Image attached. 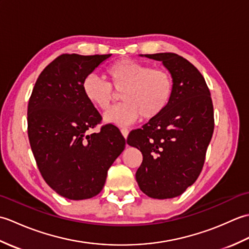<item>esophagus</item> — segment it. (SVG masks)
<instances>
[{
    "mask_svg": "<svg viewBox=\"0 0 249 249\" xmlns=\"http://www.w3.org/2000/svg\"><path fill=\"white\" fill-rule=\"evenodd\" d=\"M121 133H122V135L124 136V138L126 139V138H127V136H128L129 130H128L127 128H122V129H121Z\"/></svg>",
    "mask_w": 249,
    "mask_h": 249,
    "instance_id": "34e87169",
    "label": "esophagus"
}]
</instances>
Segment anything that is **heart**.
<instances>
[{"label": "heart", "mask_w": 249, "mask_h": 249, "mask_svg": "<svg viewBox=\"0 0 249 249\" xmlns=\"http://www.w3.org/2000/svg\"><path fill=\"white\" fill-rule=\"evenodd\" d=\"M110 82L96 75H89L82 83L84 96L95 107L107 110L121 94L123 103L105 114V120L118 125H129L142 115L152 120L165 110L173 95L174 82L171 73L163 68L131 59H122L107 68Z\"/></svg>", "instance_id": "b5f03b06"}]
</instances>
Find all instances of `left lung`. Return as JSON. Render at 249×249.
Here are the masks:
<instances>
[{"mask_svg":"<svg viewBox=\"0 0 249 249\" xmlns=\"http://www.w3.org/2000/svg\"><path fill=\"white\" fill-rule=\"evenodd\" d=\"M161 61L173 78L168 107L142 128L130 131L127 143L143 156L136 172L140 189L154 199L182 195L202 170L214 131V110L203 76L183 56L144 54Z\"/></svg>","mask_w":249,"mask_h":249,"instance_id":"obj_1","label":"left lung"}]
</instances>
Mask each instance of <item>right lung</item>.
<instances>
[{
    "label": "right lung",
    "mask_w": 249,
    "mask_h": 249,
    "mask_svg": "<svg viewBox=\"0 0 249 249\" xmlns=\"http://www.w3.org/2000/svg\"><path fill=\"white\" fill-rule=\"evenodd\" d=\"M111 54H62L37 78L28 105V136L46 183L62 197L89 199L105 185L110 166L125 147L116 126L102 122L84 96L83 80Z\"/></svg>",
    "instance_id": "obj_1"
}]
</instances>
